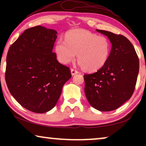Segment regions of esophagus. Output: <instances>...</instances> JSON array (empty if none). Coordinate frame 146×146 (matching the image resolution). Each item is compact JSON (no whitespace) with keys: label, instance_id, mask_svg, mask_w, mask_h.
Masks as SVG:
<instances>
[{"label":"esophagus","instance_id":"obj_1","mask_svg":"<svg viewBox=\"0 0 146 146\" xmlns=\"http://www.w3.org/2000/svg\"><path fill=\"white\" fill-rule=\"evenodd\" d=\"M70 71H71V74L72 75V76L75 75V74H78V71H77L76 70H74V69H73V68H71Z\"/></svg>","mask_w":146,"mask_h":146}]
</instances>
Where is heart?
<instances>
[{"instance_id": "1", "label": "heart", "mask_w": 146, "mask_h": 146, "mask_svg": "<svg viewBox=\"0 0 146 146\" xmlns=\"http://www.w3.org/2000/svg\"><path fill=\"white\" fill-rule=\"evenodd\" d=\"M55 52L61 63L68 64L75 59L86 70L94 72L105 65L110 53V42L106 37L98 36L84 29H74L65 35V40L56 44Z\"/></svg>"}]
</instances>
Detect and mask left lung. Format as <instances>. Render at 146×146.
<instances>
[{"mask_svg": "<svg viewBox=\"0 0 146 146\" xmlns=\"http://www.w3.org/2000/svg\"><path fill=\"white\" fill-rule=\"evenodd\" d=\"M111 43L108 61L96 72L84 75L86 96L99 111L116 110L132 96L139 73V59L127 38L111 32L96 30Z\"/></svg>", "mask_w": 146, "mask_h": 146, "instance_id": "obj_1", "label": "left lung"}]
</instances>
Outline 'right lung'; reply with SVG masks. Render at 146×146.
I'll return each instance as SVG.
<instances>
[{
    "mask_svg": "<svg viewBox=\"0 0 146 146\" xmlns=\"http://www.w3.org/2000/svg\"><path fill=\"white\" fill-rule=\"evenodd\" d=\"M57 32L37 26L25 32L9 48L5 80L11 95L25 108L45 113L56 104L70 70L52 52Z\"/></svg>",
    "mask_w": 146,
    "mask_h": 146,
    "instance_id": "right-lung-1",
    "label": "right lung"
}]
</instances>
